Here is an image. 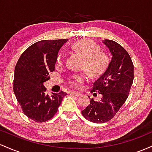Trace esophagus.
I'll use <instances>...</instances> for the list:
<instances>
[{"label": "esophagus", "mask_w": 152, "mask_h": 152, "mask_svg": "<svg viewBox=\"0 0 152 152\" xmlns=\"http://www.w3.org/2000/svg\"><path fill=\"white\" fill-rule=\"evenodd\" d=\"M71 94L73 96H80L81 95V93H79V92H74V91H71Z\"/></svg>", "instance_id": "obj_1"}]
</instances>
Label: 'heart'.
Segmentation results:
<instances>
[{"label":"heart","mask_w":152,"mask_h":152,"mask_svg":"<svg viewBox=\"0 0 152 152\" xmlns=\"http://www.w3.org/2000/svg\"><path fill=\"white\" fill-rule=\"evenodd\" d=\"M72 49L79 53L83 58L81 69H85L92 77H97L105 71L109 64V59L106 53L100 51L101 48L97 43L90 39H82L72 45ZM64 56L59 54L56 59L57 65H61ZM86 79L84 73L74 75L69 79V84L74 88H78L79 83Z\"/></svg>","instance_id":"obj_1"}]
</instances>
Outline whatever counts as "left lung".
<instances>
[{
	"instance_id": "8db88e82",
	"label": "left lung",
	"mask_w": 152,
	"mask_h": 152,
	"mask_svg": "<svg viewBox=\"0 0 152 152\" xmlns=\"http://www.w3.org/2000/svg\"><path fill=\"white\" fill-rule=\"evenodd\" d=\"M102 43L112 58L91 91L102 94V98L99 102L90 99L89 105L81 111L85 118L97 124L107 122L116 115L128 98L134 80V65L128 52L111 40L105 39Z\"/></svg>"
}]
</instances>
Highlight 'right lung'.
<instances>
[{
	"mask_svg": "<svg viewBox=\"0 0 152 152\" xmlns=\"http://www.w3.org/2000/svg\"><path fill=\"white\" fill-rule=\"evenodd\" d=\"M67 39L43 40L34 43L21 54L14 71L13 91L23 112L36 122L53 117L66 93H46L43 83L55 70L58 50Z\"/></svg>",
	"mask_w": 152,
	"mask_h": 152,
	"instance_id": "1",
	"label": "right lung"
}]
</instances>
